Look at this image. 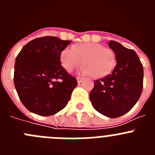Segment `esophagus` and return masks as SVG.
Returning <instances> with one entry per match:
<instances>
[{
    "label": "esophagus",
    "mask_w": 155,
    "mask_h": 155,
    "mask_svg": "<svg viewBox=\"0 0 155 155\" xmlns=\"http://www.w3.org/2000/svg\"><path fill=\"white\" fill-rule=\"evenodd\" d=\"M77 81H78V83L80 84V83H81L83 81V78H77Z\"/></svg>",
    "instance_id": "34e87169"
}]
</instances>
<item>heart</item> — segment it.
<instances>
[{"label": "heart", "mask_w": 155, "mask_h": 155, "mask_svg": "<svg viewBox=\"0 0 155 155\" xmlns=\"http://www.w3.org/2000/svg\"><path fill=\"white\" fill-rule=\"evenodd\" d=\"M61 63L63 68L69 72L80 67L83 63V74L101 78L107 76L114 69L116 60L114 52L109 48H105L99 43L86 42L63 50Z\"/></svg>", "instance_id": "obj_1"}]
</instances>
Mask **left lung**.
Masks as SVG:
<instances>
[{
    "mask_svg": "<svg viewBox=\"0 0 155 155\" xmlns=\"http://www.w3.org/2000/svg\"><path fill=\"white\" fill-rule=\"evenodd\" d=\"M109 46L116 55V65L112 74L94 82L89 97L98 113L116 118L128 113L137 102L143 89V70L134 50L113 40Z\"/></svg>",
    "mask_w": 155,
    "mask_h": 155,
    "instance_id": "8db88e82",
    "label": "left lung"
}]
</instances>
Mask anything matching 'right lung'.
I'll list each match as a JSON object with an SVG mask.
<instances>
[{
	"mask_svg": "<svg viewBox=\"0 0 155 155\" xmlns=\"http://www.w3.org/2000/svg\"><path fill=\"white\" fill-rule=\"evenodd\" d=\"M71 42L54 36L38 38L23 46L16 57L15 87L31 113L51 116L69 102L78 83L61 66V53Z\"/></svg>",
	"mask_w": 155,
	"mask_h": 155,
	"instance_id": "add662e5",
	"label": "right lung"
}]
</instances>
